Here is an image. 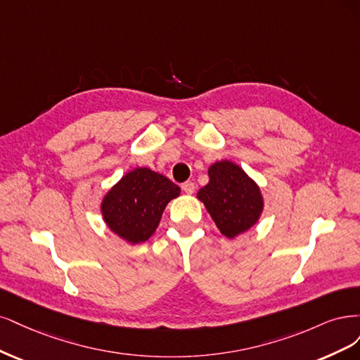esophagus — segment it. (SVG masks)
Masks as SVG:
<instances>
[{"label":"esophagus","mask_w":360,"mask_h":360,"mask_svg":"<svg viewBox=\"0 0 360 360\" xmlns=\"http://www.w3.org/2000/svg\"><path fill=\"white\" fill-rule=\"evenodd\" d=\"M194 184L191 182V181H187V182H184L182 184V190L185 191V193H187V194H193L194 193Z\"/></svg>","instance_id":"1"}]
</instances>
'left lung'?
<instances>
[{
    "instance_id": "8db88e82",
    "label": "left lung",
    "mask_w": 360,
    "mask_h": 360,
    "mask_svg": "<svg viewBox=\"0 0 360 360\" xmlns=\"http://www.w3.org/2000/svg\"><path fill=\"white\" fill-rule=\"evenodd\" d=\"M210 182L197 193L206 211L221 233L233 239L256 226L263 212V195L259 185L242 167L221 160L210 170Z\"/></svg>"
}]
</instances>
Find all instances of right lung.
Instances as JSON below:
<instances>
[{"mask_svg":"<svg viewBox=\"0 0 360 360\" xmlns=\"http://www.w3.org/2000/svg\"><path fill=\"white\" fill-rule=\"evenodd\" d=\"M179 194L181 188L169 178L137 167L103 197L101 215L115 235L134 245L154 235L165 207Z\"/></svg>","mask_w":360,"mask_h":360,"instance_id":"right-lung-1","label":"right lung"}]
</instances>
